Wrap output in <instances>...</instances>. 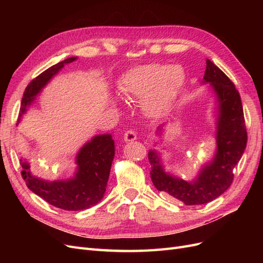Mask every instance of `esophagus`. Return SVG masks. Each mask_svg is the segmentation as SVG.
Returning a JSON list of instances; mask_svg holds the SVG:
<instances>
[{
	"label": "esophagus",
	"instance_id": "obj_1",
	"mask_svg": "<svg viewBox=\"0 0 263 263\" xmlns=\"http://www.w3.org/2000/svg\"><path fill=\"white\" fill-rule=\"evenodd\" d=\"M136 138H137V134H136V132L133 130V129L127 130V132H125V134H124V140H125L126 142L134 141V140H136Z\"/></svg>",
	"mask_w": 263,
	"mask_h": 263
}]
</instances>
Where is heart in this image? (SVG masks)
Returning a JSON list of instances; mask_svg holds the SVG:
<instances>
[{"instance_id":"1","label":"heart","mask_w":263,"mask_h":263,"mask_svg":"<svg viewBox=\"0 0 263 263\" xmlns=\"http://www.w3.org/2000/svg\"><path fill=\"white\" fill-rule=\"evenodd\" d=\"M181 66L158 63L129 70L121 80V90L135 98H142V108L151 116L168 113L185 83Z\"/></svg>"}]
</instances>
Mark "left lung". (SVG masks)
<instances>
[{"instance_id":"left-lung-1","label":"left lung","mask_w":263,"mask_h":263,"mask_svg":"<svg viewBox=\"0 0 263 263\" xmlns=\"http://www.w3.org/2000/svg\"><path fill=\"white\" fill-rule=\"evenodd\" d=\"M211 83L217 98V149L214 159L206 163L197 178L187 182L172 177L163 170L157 151L150 150V178L158 191L168 193L185 205L210 203L221 195L234 180V168L247 145V130L239 92L222 71L208 59L203 78Z\"/></svg>"}]
</instances>
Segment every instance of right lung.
I'll list each match as a JSON object with an SVG mask.
<instances>
[{"label":"right lung","instance_id":"obj_1","mask_svg":"<svg viewBox=\"0 0 263 263\" xmlns=\"http://www.w3.org/2000/svg\"><path fill=\"white\" fill-rule=\"evenodd\" d=\"M77 57H71L58 62L36 77L26 86L24 92L17 124L26 108L42 91L43 87L57 74L67 63ZM115 155L112 135H99L80 149L77 156L78 170L72 179L62 181H45L30 173L29 163L21 159L22 177L27 187L46 202L65 211H82L98 204L105 193L109 177L110 165Z\"/></svg>","mask_w":263,"mask_h":263}]
</instances>
